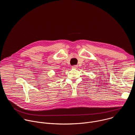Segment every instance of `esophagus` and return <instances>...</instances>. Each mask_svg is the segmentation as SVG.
Returning a JSON list of instances; mask_svg holds the SVG:
<instances>
[{
	"label": "esophagus",
	"mask_w": 135,
	"mask_h": 135,
	"mask_svg": "<svg viewBox=\"0 0 135 135\" xmlns=\"http://www.w3.org/2000/svg\"><path fill=\"white\" fill-rule=\"evenodd\" d=\"M78 65H74V66H72V68H75V69H76V68H78Z\"/></svg>",
	"instance_id": "esophagus-1"
}]
</instances>
